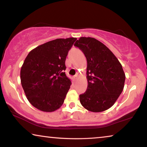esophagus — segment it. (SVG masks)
Segmentation results:
<instances>
[{
	"instance_id": "34e87169",
	"label": "esophagus",
	"mask_w": 147,
	"mask_h": 147,
	"mask_svg": "<svg viewBox=\"0 0 147 147\" xmlns=\"http://www.w3.org/2000/svg\"><path fill=\"white\" fill-rule=\"evenodd\" d=\"M73 79H74V80H77V79H78V74H76V75H74V76Z\"/></svg>"
}]
</instances>
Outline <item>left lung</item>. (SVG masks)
<instances>
[{
  "instance_id": "8db88e82",
  "label": "left lung",
  "mask_w": 147,
  "mask_h": 147,
  "mask_svg": "<svg viewBox=\"0 0 147 147\" xmlns=\"http://www.w3.org/2000/svg\"><path fill=\"white\" fill-rule=\"evenodd\" d=\"M87 60L86 91L79 96L82 106L101 112L115 104L124 87L125 74L114 54L93 38L81 37L74 43Z\"/></svg>"
}]
</instances>
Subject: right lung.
<instances>
[{
  "mask_svg": "<svg viewBox=\"0 0 147 147\" xmlns=\"http://www.w3.org/2000/svg\"><path fill=\"white\" fill-rule=\"evenodd\" d=\"M76 38L57 39L39 45L25 59L21 84L28 101L39 110L59 109L71 85L65 74V60Z\"/></svg>",
  "mask_w": 147,
  "mask_h": 147,
  "instance_id": "right-lung-1",
  "label": "right lung"
}]
</instances>
